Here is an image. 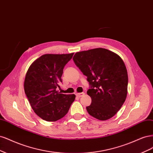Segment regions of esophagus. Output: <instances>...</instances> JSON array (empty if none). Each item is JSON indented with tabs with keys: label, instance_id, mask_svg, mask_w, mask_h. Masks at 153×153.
Here are the masks:
<instances>
[{
	"label": "esophagus",
	"instance_id": "esophagus-1",
	"mask_svg": "<svg viewBox=\"0 0 153 153\" xmlns=\"http://www.w3.org/2000/svg\"><path fill=\"white\" fill-rule=\"evenodd\" d=\"M85 93H84V92H82V93H76V96L78 97H81L82 96L85 95Z\"/></svg>",
	"mask_w": 153,
	"mask_h": 153
}]
</instances>
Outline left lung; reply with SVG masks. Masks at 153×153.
<instances>
[{"label": "left lung", "instance_id": "1", "mask_svg": "<svg viewBox=\"0 0 153 153\" xmlns=\"http://www.w3.org/2000/svg\"><path fill=\"white\" fill-rule=\"evenodd\" d=\"M73 60L87 77L91 103L89 114L101 121L114 116L124 103L128 92V73L124 62L115 53L104 48L77 52Z\"/></svg>", "mask_w": 153, "mask_h": 153}]
</instances>
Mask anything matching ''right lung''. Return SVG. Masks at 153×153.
<instances>
[{
	"label": "right lung",
	"instance_id": "1",
	"mask_svg": "<svg viewBox=\"0 0 153 153\" xmlns=\"http://www.w3.org/2000/svg\"><path fill=\"white\" fill-rule=\"evenodd\" d=\"M74 53L45 54L36 59L27 72L24 90L36 114L47 121H56L65 116L74 101V94H63L60 88L63 70Z\"/></svg>",
	"mask_w": 153,
	"mask_h": 153
}]
</instances>
